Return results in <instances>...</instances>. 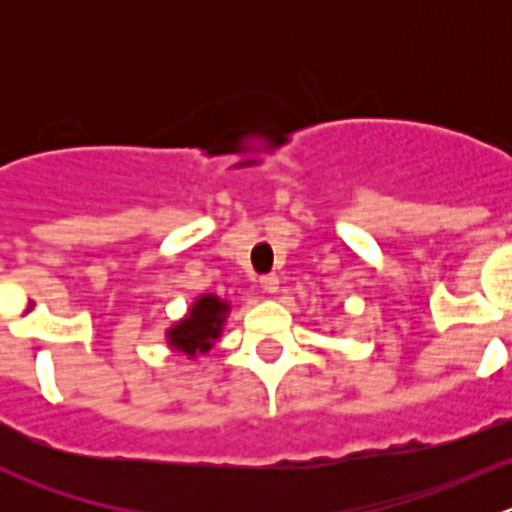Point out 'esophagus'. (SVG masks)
I'll use <instances>...</instances> for the list:
<instances>
[{
	"label": "esophagus",
	"mask_w": 512,
	"mask_h": 512,
	"mask_svg": "<svg viewBox=\"0 0 512 512\" xmlns=\"http://www.w3.org/2000/svg\"><path fill=\"white\" fill-rule=\"evenodd\" d=\"M260 285H262V289H265V292H277V289H280V277H277V275H262Z\"/></svg>",
	"instance_id": "esophagus-1"
}]
</instances>
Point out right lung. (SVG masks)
Here are the masks:
<instances>
[{"label": "right lung", "mask_w": 512, "mask_h": 512, "mask_svg": "<svg viewBox=\"0 0 512 512\" xmlns=\"http://www.w3.org/2000/svg\"><path fill=\"white\" fill-rule=\"evenodd\" d=\"M227 309H230V304L218 299L215 294L198 297L193 307H190L188 317L168 332L170 347L188 356L205 354L213 347L215 339L220 337Z\"/></svg>", "instance_id": "obj_1"}]
</instances>
